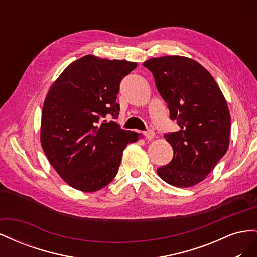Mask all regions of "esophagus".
<instances>
[{
  "instance_id": "34e87169",
  "label": "esophagus",
  "mask_w": 257,
  "mask_h": 257,
  "mask_svg": "<svg viewBox=\"0 0 257 257\" xmlns=\"http://www.w3.org/2000/svg\"><path fill=\"white\" fill-rule=\"evenodd\" d=\"M144 135L146 136V138H147V139H149V141H151V139H153V137H154L155 133H154V131H153V130H148L147 132H145Z\"/></svg>"
}]
</instances>
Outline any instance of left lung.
Segmentation results:
<instances>
[{
    "instance_id": "1",
    "label": "left lung",
    "mask_w": 257,
    "mask_h": 257,
    "mask_svg": "<svg viewBox=\"0 0 257 257\" xmlns=\"http://www.w3.org/2000/svg\"><path fill=\"white\" fill-rule=\"evenodd\" d=\"M143 65L153 74L155 85L168 105L178 132L164 135L174 157L158 168V175L177 188L201 182L226 153L230 114L219 85L198 62L180 56L152 58Z\"/></svg>"
}]
</instances>
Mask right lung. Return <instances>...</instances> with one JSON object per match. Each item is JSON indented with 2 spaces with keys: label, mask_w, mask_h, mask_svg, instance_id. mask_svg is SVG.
Returning a JSON list of instances; mask_svg holds the SVG:
<instances>
[{
  "label": "right lung",
  "mask_w": 257,
  "mask_h": 257,
  "mask_svg": "<svg viewBox=\"0 0 257 257\" xmlns=\"http://www.w3.org/2000/svg\"><path fill=\"white\" fill-rule=\"evenodd\" d=\"M137 66L88 54L69 64L43 106L41 144L54 170L72 188L95 192L119 170L123 150L138 133L115 122L121 80ZM109 116L112 121L104 120Z\"/></svg>",
  "instance_id": "add662e5"
}]
</instances>
